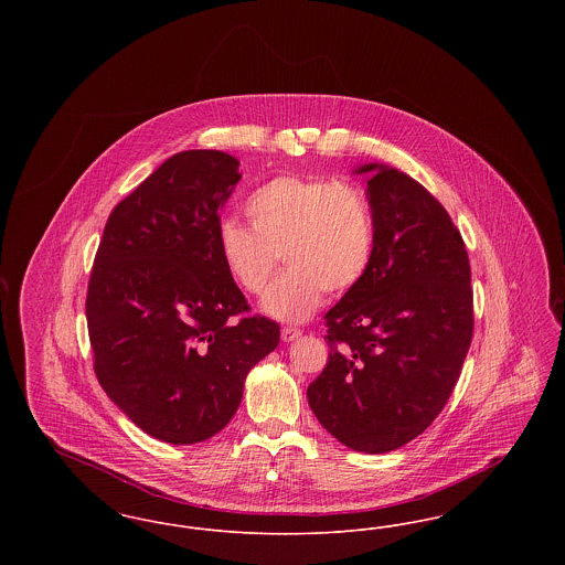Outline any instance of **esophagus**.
Here are the masks:
<instances>
[{"instance_id":"obj_1","label":"esophagus","mask_w":565,"mask_h":565,"mask_svg":"<svg viewBox=\"0 0 565 565\" xmlns=\"http://www.w3.org/2000/svg\"><path fill=\"white\" fill-rule=\"evenodd\" d=\"M298 337H300V330H298V328H292V326H284V328H281V341L290 343V341H295Z\"/></svg>"}]
</instances>
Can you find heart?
I'll use <instances>...</instances> for the list:
<instances>
[{
  "label": "heart",
  "instance_id": "obj_1",
  "mask_svg": "<svg viewBox=\"0 0 565 565\" xmlns=\"http://www.w3.org/2000/svg\"><path fill=\"white\" fill-rule=\"evenodd\" d=\"M243 212L249 228L233 220L217 226V254L247 295L267 288L281 254L288 269L263 298L275 320H307L326 292H350L373 265V205L353 182L277 175L245 199Z\"/></svg>",
  "mask_w": 565,
  "mask_h": 565
}]
</instances>
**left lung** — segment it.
Returning <instances> with one entry per match:
<instances>
[{"label":"left lung","mask_w":565,"mask_h":565,"mask_svg":"<svg viewBox=\"0 0 565 565\" xmlns=\"http://www.w3.org/2000/svg\"><path fill=\"white\" fill-rule=\"evenodd\" d=\"M358 171H375V258L323 318L330 353L307 398L339 443L387 454L426 430L456 387L475 330L470 260L419 182L383 164Z\"/></svg>","instance_id":"left-lung-1"}]
</instances>
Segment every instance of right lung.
<instances>
[{"instance_id": "1", "label": "right lung", "mask_w": 565, "mask_h": 565, "mask_svg": "<svg viewBox=\"0 0 565 565\" xmlns=\"http://www.w3.org/2000/svg\"><path fill=\"white\" fill-rule=\"evenodd\" d=\"M239 161L186 150L109 214L86 292L93 369L137 428L171 445L222 430L279 326L249 305L217 254Z\"/></svg>"}]
</instances>
